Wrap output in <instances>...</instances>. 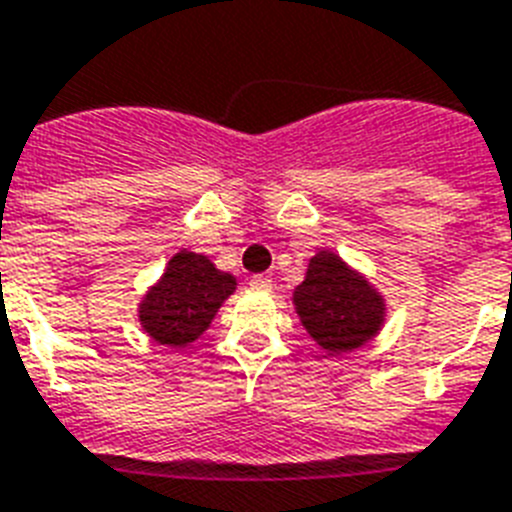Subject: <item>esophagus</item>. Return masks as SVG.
Returning <instances> with one entry per match:
<instances>
[{
	"instance_id": "obj_1",
	"label": "esophagus",
	"mask_w": 512,
	"mask_h": 512,
	"mask_svg": "<svg viewBox=\"0 0 512 512\" xmlns=\"http://www.w3.org/2000/svg\"><path fill=\"white\" fill-rule=\"evenodd\" d=\"M249 286L257 289V292H270L273 289V278L270 276H252L249 278Z\"/></svg>"
}]
</instances>
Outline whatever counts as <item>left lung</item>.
Segmentation results:
<instances>
[{
	"label": "left lung",
	"instance_id": "8db88e82",
	"mask_svg": "<svg viewBox=\"0 0 512 512\" xmlns=\"http://www.w3.org/2000/svg\"><path fill=\"white\" fill-rule=\"evenodd\" d=\"M294 310L328 355L355 352L384 326V297L342 257L321 249L307 263L305 281L294 289Z\"/></svg>",
	"mask_w": 512,
	"mask_h": 512
}]
</instances>
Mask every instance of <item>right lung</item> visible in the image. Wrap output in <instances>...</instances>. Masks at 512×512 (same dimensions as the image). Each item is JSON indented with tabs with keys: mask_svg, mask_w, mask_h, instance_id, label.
Listing matches in <instances>:
<instances>
[{
	"mask_svg": "<svg viewBox=\"0 0 512 512\" xmlns=\"http://www.w3.org/2000/svg\"><path fill=\"white\" fill-rule=\"evenodd\" d=\"M234 289L236 278L215 268L210 257L181 249L139 302V323L149 339L181 350L205 334Z\"/></svg>",
	"mask_w": 512,
	"mask_h": 512,
	"instance_id": "right-lung-1",
	"label": "right lung"
}]
</instances>
